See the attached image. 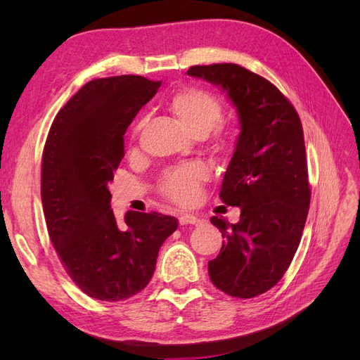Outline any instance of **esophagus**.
<instances>
[{"label": "esophagus", "instance_id": "esophagus-1", "mask_svg": "<svg viewBox=\"0 0 360 360\" xmlns=\"http://www.w3.org/2000/svg\"><path fill=\"white\" fill-rule=\"evenodd\" d=\"M179 222H180V225H198V224H201V219L193 214L183 213L179 217Z\"/></svg>", "mask_w": 360, "mask_h": 360}]
</instances>
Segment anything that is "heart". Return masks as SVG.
<instances>
[{
	"label": "heart",
	"instance_id": "heart-1",
	"mask_svg": "<svg viewBox=\"0 0 360 360\" xmlns=\"http://www.w3.org/2000/svg\"><path fill=\"white\" fill-rule=\"evenodd\" d=\"M169 110L192 135L210 134L224 117L222 102L212 93L201 89L180 90L171 97ZM146 124L147 117H139L134 126V134H139ZM205 179L207 172L198 163L180 165L163 176L160 192L174 202L189 204L198 197Z\"/></svg>",
	"mask_w": 360,
	"mask_h": 360
}]
</instances>
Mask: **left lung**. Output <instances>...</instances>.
Listing matches in <instances>:
<instances>
[{"label": "left lung", "instance_id": "obj_1", "mask_svg": "<svg viewBox=\"0 0 360 360\" xmlns=\"http://www.w3.org/2000/svg\"><path fill=\"white\" fill-rule=\"evenodd\" d=\"M188 75L221 86L240 124L219 193L226 205L240 207V221L210 219L225 240L209 275L228 296L255 297L284 276L307 222L311 191L300 118L274 84L238 64L192 66Z\"/></svg>", "mask_w": 360, "mask_h": 360}]
</instances>
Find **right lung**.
Returning <instances> with one entry per match:
<instances>
[{
	"label": "right lung",
	"instance_id": "add662e5",
	"mask_svg": "<svg viewBox=\"0 0 360 360\" xmlns=\"http://www.w3.org/2000/svg\"><path fill=\"white\" fill-rule=\"evenodd\" d=\"M160 81L122 75L86 82L49 129L41 158V204L49 238L68 275L97 300L144 290L174 216L127 212L118 224L110 183L124 156V134Z\"/></svg>",
	"mask_w": 360,
	"mask_h": 360
}]
</instances>
